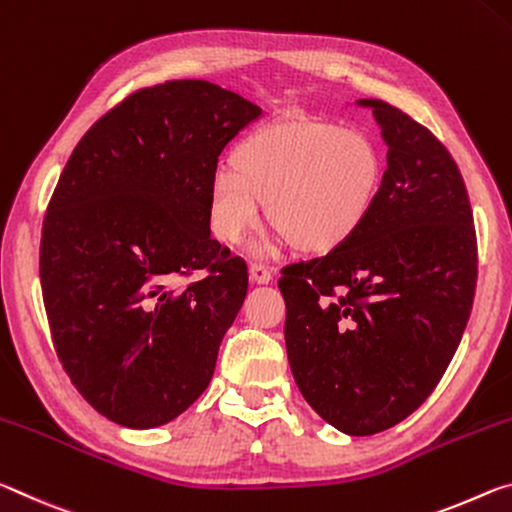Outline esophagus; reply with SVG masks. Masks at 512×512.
<instances>
[{
	"mask_svg": "<svg viewBox=\"0 0 512 512\" xmlns=\"http://www.w3.org/2000/svg\"><path fill=\"white\" fill-rule=\"evenodd\" d=\"M249 276H251V281H254V283H270L272 281L270 270H267V267L261 265V263H254L249 267Z\"/></svg>",
	"mask_w": 512,
	"mask_h": 512,
	"instance_id": "34e87169",
	"label": "esophagus"
}]
</instances>
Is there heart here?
<instances>
[{"mask_svg":"<svg viewBox=\"0 0 512 512\" xmlns=\"http://www.w3.org/2000/svg\"><path fill=\"white\" fill-rule=\"evenodd\" d=\"M381 186V149L365 131L331 122H276L240 140L231 170L213 174L208 224L224 245H238L267 206V222L290 249L322 256L356 236Z\"/></svg>","mask_w":512,"mask_h":512,"instance_id":"heart-1","label":"heart"}]
</instances>
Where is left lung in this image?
<instances>
[{
  "instance_id": "left-lung-1",
  "label": "left lung",
  "mask_w": 512,
  "mask_h": 512,
  "mask_svg": "<svg viewBox=\"0 0 512 512\" xmlns=\"http://www.w3.org/2000/svg\"><path fill=\"white\" fill-rule=\"evenodd\" d=\"M370 106L388 145L381 195L354 238L283 267L286 349L301 395L349 435L420 408L472 313L479 254L465 181L447 147L399 108Z\"/></svg>"
}]
</instances>
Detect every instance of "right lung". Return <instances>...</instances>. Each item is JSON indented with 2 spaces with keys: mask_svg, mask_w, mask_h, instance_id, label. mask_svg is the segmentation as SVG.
I'll return each instance as SVG.
<instances>
[{
  "mask_svg": "<svg viewBox=\"0 0 512 512\" xmlns=\"http://www.w3.org/2000/svg\"><path fill=\"white\" fill-rule=\"evenodd\" d=\"M261 113L211 81L140 88L92 124L56 183L40 238L49 331L74 388L115 424L172 422L213 379L249 274L211 238L208 186Z\"/></svg>",
  "mask_w": 512,
  "mask_h": 512,
  "instance_id": "add662e5",
  "label": "right lung"
}]
</instances>
